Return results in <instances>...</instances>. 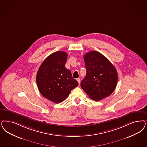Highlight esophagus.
<instances>
[{
    "instance_id": "1",
    "label": "esophagus",
    "mask_w": 147,
    "mask_h": 147,
    "mask_svg": "<svg viewBox=\"0 0 147 147\" xmlns=\"http://www.w3.org/2000/svg\"><path fill=\"white\" fill-rule=\"evenodd\" d=\"M76 80H77V81L78 82L79 84H80V78H78V79H76Z\"/></svg>"
}]
</instances>
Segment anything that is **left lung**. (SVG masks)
Wrapping results in <instances>:
<instances>
[{
    "instance_id": "obj_1",
    "label": "left lung",
    "mask_w": 147,
    "mask_h": 147,
    "mask_svg": "<svg viewBox=\"0 0 147 147\" xmlns=\"http://www.w3.org/2000/svg\"><path fill=\"white\" fill-rule=\"evenodd\" d=\"M86 75L80 85L89 97L99 101L109 96L116 88L118 73L105 56L96 51L84 55Z\"/></svg>"
}]
</instances>
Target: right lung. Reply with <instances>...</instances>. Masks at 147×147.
I'll return each instance as SVG.
<instances>
[{
  "label": "right lung",
  "mask_w": 147,
  "mask_h": 147,
  "mask_svg": "<svg viewBox=\"0 0 147 147\" xmlns=\"http://www.w3.org/2000/svg\"><path fill=\"white\" fill-rule=\"evenodd\" d=\"M67 54L58 51L48 56L41 64L36 76L40 94L55 103H60L78 85L71 71L65 67Z\"/></svg>",
  "instance_id": "obj_1"
}]
</instances>
